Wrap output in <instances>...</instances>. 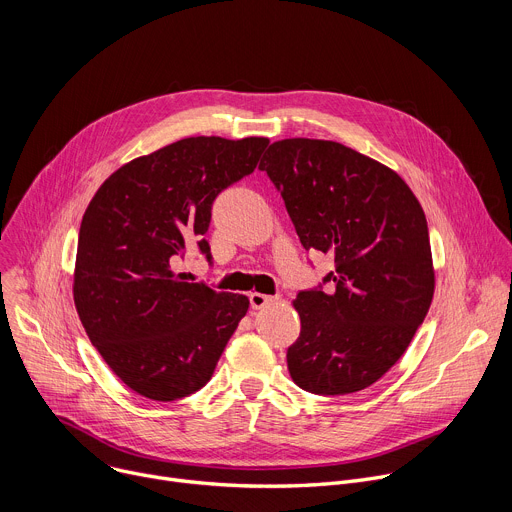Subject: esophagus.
Here are the masks:
<instances>
[{
  "label": "esophagus",
  "mask_w": 512,
  "mask_h": 512,
  "mask_svg": "<svg viewBox=\"0 0 512 512\" xmlns=\"http://www.w3.org/2000/svg\"><path fill=\"white\" fill-rule=\"evenodd\" d=\"M249 300H251V308L261 310V308H267L271 304L281 302V296H267V294H259V291H253V294L249 296Z\"/></svg>",
  "instance_id": "esophagus-1"
}]
</instances>
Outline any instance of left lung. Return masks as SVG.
Listing matches in <instances>:
<instances>
[{
    "mask_svg": "<svg viewBox=\"0 0 512 512\" xmlns=\"http://www.w3.org/2000/svg\"><path fill=\"white\" fill-rule=\"evenodd\" d=\"M263 158L302 245L336 263L324 277L332 294L294 300L302 330L289 375L316 395L367 389L405 354L433 298L425 212L395 170L338 141L281 139Z\"/></svg>",
    "mask_w": 512,
    "mask_h": 512,
    "instance_id": "8db88e82",
    "label": "left lung"
}]
</instances>
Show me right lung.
Wrapping results in <instances>:
<instances>
[{"mask_svg":"<svg viewBox=\"0 0 512 512\" xmlns=\"http://www.w3.org/2000/svg\"><path fill=\"white\" fill-rule=\"evenodd\" d=\"M267 137H186L115 170L89 202L72 296L93 346L137 395L202 389L249 310L243 294L186 281L174 263L202 239L212 200L257 168Z\"/></svg>","mask_w":512,"mask_h":512,"instance_id":"1","label":"right lung"}]
</instances>
